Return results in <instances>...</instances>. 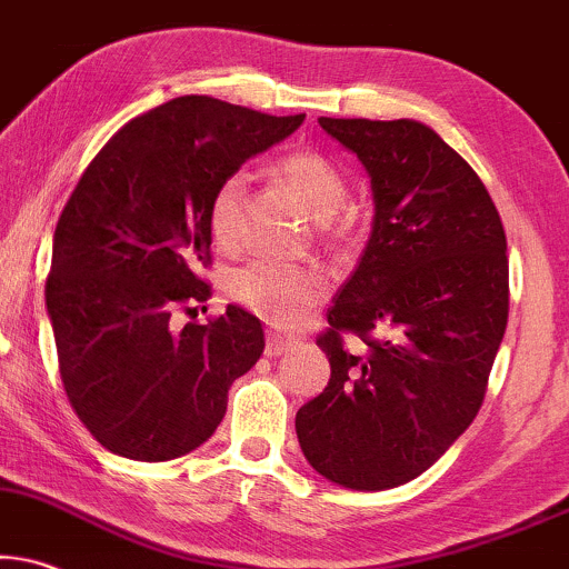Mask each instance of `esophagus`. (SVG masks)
Instances as JSON below:
<instances>
[{"label":"esophagus","instance_id":"34e87169","mask_svg":"<svg viewBox=\"0 0 569 569\" xmlns=\"http://www.w3.org/2000/svg\"><path fill=\"white\" fill-rule=\"evenodd\" d=\"M293 347L291 336H280V333H268V341H264V355L268 357H280L283 351H289Z\"/></svg>","mask_w":569,"mask_h":569}]
</instances>
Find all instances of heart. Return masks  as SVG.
Returning a JSON list of instances; mask_svg holds the SVG:
<instances>
[{"label":"heart","instance_id":"heart-1","mask_svg":"<svg viewBox=\"0 0 569 569\" xmlns=\"http://www.w3.org/2000/svg\"><path fill=\"white\" fill-rule=\"evenodd\" d=\"M272 178L286 186L305 210L322 228H330L338 210L347 201V181L341 170L320 152L299 149L272 164ZM247 189L243 172H231L222 178L210 199V233L220 249H233L239 241L241 199ZM328 293V278L318 268H299V264L278 262H249L226 276V297L270 322V326H297L320 305Z\"/></svg>","mask_w":569,"mask_h":569}]
</instances>
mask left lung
Here are the masks:
<instances>
[{"instance_id": "obj_1", "label": "left lung", "mask_w": 569, "mask_h": 569, "mask_svg": "<svg viewBox=\"0 0 569 569\" xmlns=\"http://www.w3.org/2000/svg\"><path fill=\"white\" fill-rule=\"evenodd\" d=\"M318 123L368 170L376 214L328 309L330 380L297 412V436L330 483L386 491L422 476L483 405L509 315L507 236L483 181L433 128Z\"/></svg>"}]
</instances>
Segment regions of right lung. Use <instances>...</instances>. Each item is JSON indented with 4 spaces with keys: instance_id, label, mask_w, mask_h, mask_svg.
I'll use <instances>...</instances> for the list:
<instances>
[{
    "instance_id": "obj_1",
    "label": "right lung",
    "mask_w": 569,
    "mask_h": 569,
    "mask_svg": "<svg viewBox=\"0 0 569 569\" xmlns=\"http://www.w3.org/2000/svg\"><path fill=\"white\" fill-rule=\"evenodd\" d=\"M276 118L212 97H178L126 123L57 220L47 315L70 405L104 449L168 462L214 433L228 388L264 349L262 322L228 305L172 328V309L207 301L210 199L249 157L291 136Z\"/></svg>"
}]
</instances>
